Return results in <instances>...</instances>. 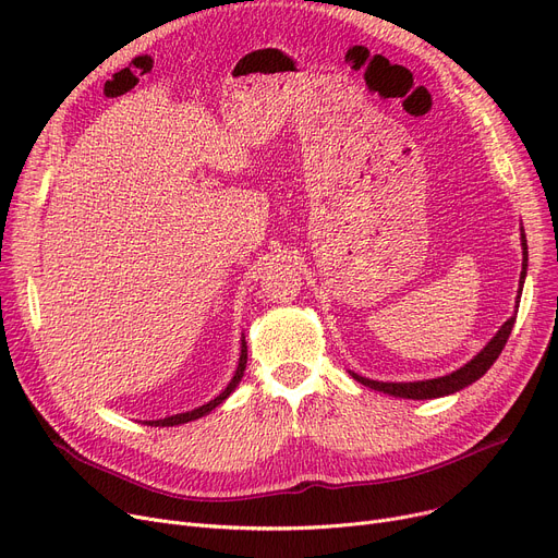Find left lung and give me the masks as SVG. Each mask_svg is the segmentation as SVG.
<instances>
[{
	"instance_id": "obj_1",
	"label": "left lung",
	"mask_w": 558,
	"mask_h": 558,
	"mask_svg": "<svg viewBox=\"0 0 558 558\" xmlns=\"http://www.w3.org/2000/svg\"><path fill=\"white\" fill-rule=\"evenodd\" d=\"M524 276H526V238L522 232V274H520V289H518V303H520V294H522V284H524ZM515 303V305H518ZM513 324H515V314L507 320V324L497 330V335L484 345L482 353H477L471 362H468L465 366H461L459 371L450 373V375H444V377H434V379H423V383H377V379H368V377H362L357 373H350L353 375L357 383H362L364 387L368 389H375V391H385L389 396H396V398H409V400H429V398H441V396H450V393H457L461 391L463 387L473 385L475 379H480L490 366L493 362L500 357L502 348L507 345V339L513 330Z\"/></svg>"
}]
</instances>
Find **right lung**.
<instances>
[{"label": "right lung", "instance_id": "obj_1", "mask_svg": "<svg viewBox=\"0 0 558 558\" xmlns=\"http://www.w3.org/2000/svg\"><path fill=\"white\" fill-rule=\"evenodd\" d=\"M246 360H248V350H246V341L242 339L240 366H238V371H234V375H232V379H230V385H228L215 400H210L208 404H203V407H198V409H192V412H185V414H175V416H169V418H162V421H146V425H151V427H173V425L190 423V421H196V418H201V416H205V414H210L213 409L219 407V404L234 391V387L240 385V379H242L244 368H246Z\"/></svg>", "mask_w": 558, "mask_h": 558}]
</instances>
